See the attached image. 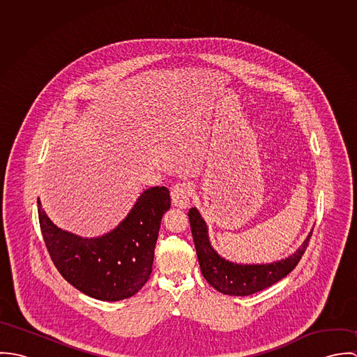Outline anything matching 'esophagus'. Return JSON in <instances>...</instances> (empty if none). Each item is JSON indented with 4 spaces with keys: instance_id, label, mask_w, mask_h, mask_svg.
<instances>
[{
    "instance_id": "1",
    "label": "esophagus",
    "mask_w": 357,
    "mask_h": 357,
    "mask_svg": "<svg viewBox=\"0 0 357 357\" xmlns=\"http://www.w3.org/2000/svg\"><path fill=\"white\" fill-rule=\"evenodd\" d=\"M170 197H172V204L178 208H185L191 204L190 188L187 184H176L174 187H172Z\"/></svg>"
}]
</instances>
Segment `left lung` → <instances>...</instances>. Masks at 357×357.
<instances>
[{
    "mask_svg": "<svg viewBox=\"0 0 357 357\" xmlns=\"http://www.w3.org/2000/svg\"><path fill=\"white\" fill-rule=\"evenodd\" d=\"M188 217L202 275L210 286L227 296H250L286 278L305 253L312 235L310 229L301 246L284 258L262 264H243L227 259L211 246L207 224L197 207L190 208Z\"/></svg>",
    "mask_w": 357,
    "mask_h": 357,
    "instance_id": "obj_1",
    "label": "left lung"
}]
</instances>
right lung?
<instances>
[{"label": "right lung", "mask_w": 357, "mask_h": 357, "mask_svg": "<svg viewBox=\"0 0 357 357\" xmlns=\"http://www.w3.org/2000/svg\"><path fill=\"white\" fill-rule=\"evenodd\" d=\"M169 208V190L150 187L114 229L84 238L54 225L38 198L40 227L54 266L77 290L100 301L129 298L146 284L160 220Z\"/></svg>", "instance_id": "1"}]
</instances>
